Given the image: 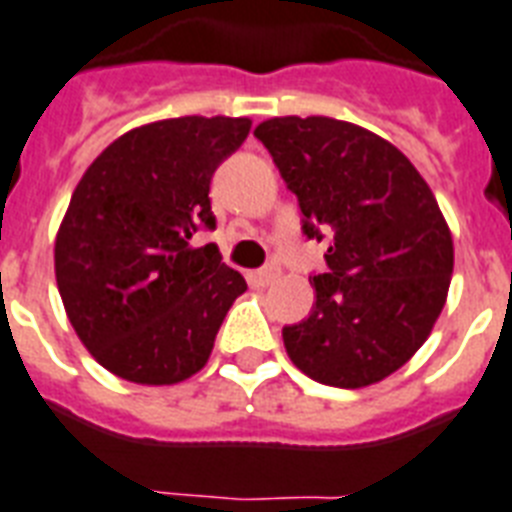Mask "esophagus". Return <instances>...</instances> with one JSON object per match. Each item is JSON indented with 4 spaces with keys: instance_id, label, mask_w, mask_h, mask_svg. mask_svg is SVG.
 I'll return each instance as SVG.
<instances>
[{
    "instance_id": "obj_1",
    "label": "esophagus",
    "mask_w": 512,
    "mask_h": 512,
    "mask_svg": "<svg viewBox=\"0 0 512 512\" xmlns=\"http://www.w3.org/2000/svg\"><path fill=\"white\" fill-rule=\"evenodd\" d=\"M278 276H281V268H278V265H265V268H260L255 273L257 284H263V286L273 284V281H276Z\"/></svg>"
}]
</instances>
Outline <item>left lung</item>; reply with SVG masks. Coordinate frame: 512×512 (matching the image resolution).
Masks as SVG:
<instances>
[{"mask_svg": "<svg viewBox=\"0 0 512 512\" xmlns=\"http://www.w3.org/2000/svg\"><path fill=\"white\" fill-rule=\"evenodd\" d=\"M302 210V234L328 239L315 302L284 326V347L318 384H376L418 352L450 289V228L413 162L381 136L323 118L255 128Z\"/></svg>", "mask_w": 512, "mask_h": 512, "instance_id": "8db88e82", "label": "left lung"}]
</instances>
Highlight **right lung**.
Instances as JSON below:
<instances>
[{
    "label": "right lung",
    "mask_w": 512,
    "mask_h": 512,
    "mask_svg": "<svg viewBox=\"0 0 512 512\" xmlns=\"http://www.w3.org/2000/svg\"><path fill=\"white\" fill-rule=\"evenodd\" d=\"M247 118L157 120L91 162L54 242V273L78 339L134 384H178L202 371L242 273L220 263L210 181L247 139Z\"/></svg>",
    "instance_id": "add662e5"
}]
</instances>
